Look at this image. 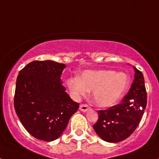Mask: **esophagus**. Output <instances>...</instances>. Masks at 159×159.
Segmentation results:
<instances>
[{"label": "esophagus", "mask_w": 159, "mask_h": 159, "mask_svg": "<svg viewBox=\"0 0 159 159\" xmlns=\"http://www.w3.org/2000/svg\"><path fill=\"white\" fill-rule=\"evenodd\" d=\"M89 109H90V107L87 104H81L80 106V110L81 111L86 112V111H88Z\"/></svg>", "instance_id": "1"}]
</instances>
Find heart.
<instances>
[{"label": "heart", "mask_w": 159, "mask_h": 159, "mask_svg": "<svg viewBox=\"0 0 159 159\" xmlns=\"http://www.w3.org/2000/svg\"><path fill=\"white\" fill-rule=\"evenodd\" d=\"M67 85L74 99H79L92 91V99L97 106L110 107L126 93L130 77L127 73L113 70H86L80 78L68 79Z\"/></svg>", "instance_id": "heart-1"}]
</instances>
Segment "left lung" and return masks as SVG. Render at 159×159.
Wrapping results in <instances>:
<instances>
[{"mask_svg":"<svg viewBox=\"0 0 159 159\" xmlns=\"http://www.w3.org/2000/svg\"><path fill=\"white\" fill-rule=\"evenodd\" d=\"M133 68L134 80L121 103L107 110L98 111L99 119L93 128L108 143H119L128 138L137 128L147 107L144 77L135 67Z\"/></svg>","mask_w":159,"mask_h":159,"instance_id":"1","label":"left lung"}]
</instances>
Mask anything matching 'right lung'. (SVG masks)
<instances>
[{"instance_id": "1", "label": "right lung", "mask_w": 159, "mask_h": 159, "mask_svg": "<svg viewBox=\"0 0 159 159\" xmlns=\"http://www.w3.org/2000/svg\"><path fill=\"white\" fill-rule=\"evenodd\" d=\"M65 67L52 60H36L20 70L16 79L15 111L24 127L37 139H57L79 109L60 80Z\"/></svg>"}]
</instances>
